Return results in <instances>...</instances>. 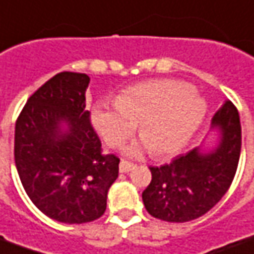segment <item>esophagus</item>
<instances>
[{"label":"esophagus","mask_w":254,"mask_h":254,"mask_svg":"<svg viewBox=\"0 0 254 254\" xmlns=\"http://www.w3.org/2000/svg\"><path fill=\"white\" fill-rule=\"evenodd\" d=\"M132 167H134V164L131 163V162H127V160H122V162H120V166H119L120 173H128Z\"/></svg>","instance_id":"esophagus-1"}]
</instances>
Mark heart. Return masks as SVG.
Returning <instances> with one entry per match:
<instances>
[{"mask_svg":"<svg viewBox=\"0 0 254 254\" xmlns=\"http://www.w3.org/2000/svg\"><path fill=\"white\" fill-rule=\"evenodd\" d=\"M206 115V102L192 85L177 80H150L131 85L116 98L115 105L99 104L92 122L106 144L119 148L132 135L138 123L142 145L128 153L150 148L156 157L177 153L195 134Z\"/></svg>","mask_w":254,"mask_h":254,"instance_id":"b5f03b06","label":"heart"}]
</instances>
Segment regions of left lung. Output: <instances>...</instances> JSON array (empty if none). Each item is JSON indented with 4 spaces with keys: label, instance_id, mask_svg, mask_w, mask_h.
<instances>
[{
    "label": "left lung",
    "instance_id": "8db88e82",
    "mask_svg": "<svg viewBox=\"0 0 254 254\" xmlns=\"http://www.w3.org/2000/svg\"><path fill=\"white\" fill-rule=\"evenodd\" d=\"M220 127L221 141L210 153L192 149L170 163L149 167L152 181L142 192L145 209L167 223H187L214 207L237 173L242 132L239 113L231 101L216 112L213 127Z\"/></svg>",
    "mask_w": 254,
    "mask_h": 254
}]
</instances>
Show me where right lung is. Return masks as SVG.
<instances>
[{
	"mask_svg": "<svg viewBox=\"0 0 254 254\" xmlns=\"http://www.w3.org/2000/svg\"><path fill=\"white\" fill-rule=\"evenodd\" d=\"M88 83L84 73H58L27 99L15 127V163L24 190L59 223L101 217L119 176L120 159L102 153L85 109Z\"/></svg>",
	"mask_w": 254,
	"mask_h": 254,
	"instance_id": "add662e5",
	"label": "right lung"
}]
</instances>
